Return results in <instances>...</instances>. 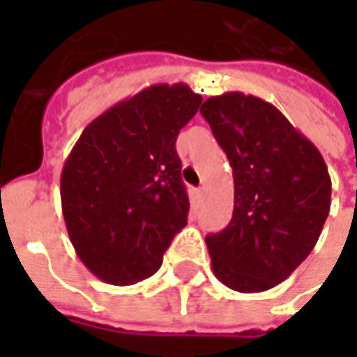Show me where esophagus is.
Listing matches in <instances>:
<instances>
[{
  "mask_svg": "<svg viewBox=\"0 0 357 357\" xmlns=\"http://www.w3.org/2000/svg\"><path fill=\"white\" fill-rule=\"evenodd\" d=\"M195 201L199 202V204H202V202H204V189H202V187L195 189Z\"/></svg>",
  "mask_w": 357,
  "mask_h": 357,
  "instance_id": "1",
  "label": "esophagus"
}]
</instances>
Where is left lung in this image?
<instances>
[{"instance_id":"1","label":"left lung","mask_w":357,"mask_h":357,"mask_svg":"<svg viewBox=\"0 0 357 357\" xmlns=\"http://www.w3.org/2000/svg\"><path fill=\"white\" fill-rule=\"evenodd\" d=\"M201 114L235 183L231 222L206 237L214 275L233 291L273 289L314 250L329 216L325 160L281 110L255 95L210 97Z\"/></svg>"}]
</instances>
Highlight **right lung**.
<instances>
[{
  "instance_id": "1",
  "label": "right lung",
  "mask_w": 357,
  "mask_h": 357,
  "mask_svg": "<svg viewBox=\"0 0 357 357\" xmlns=\"http://www.w3.org/2000/svg\"><path fill=\"white\" fill-rule=\"evenodd\" d=\"M201 101L185 84L141 89L88 124L66 158V231L84 266L105 283L133 284L153 275L187 225L176 139Z\"/></svg>"
}]
</instances>
